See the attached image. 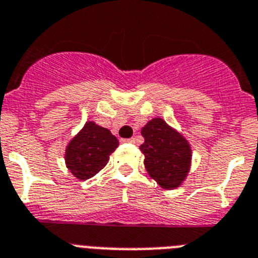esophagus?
I'll list each match as a JSON object with an SVG mask.
<instances>
[{
    "label": "esophagus",
    "mask_w": 258,
    "mask_h": 258,
    "mask_svg": "<svg viewBox=\"0 0 258 258\" xmlns=\"http://www.w3.org/2000/svg\"><path fill=\"white\" fill-rule=\"evenodd\" d=\"M122 142L123 143H130V144H134V143H135V139H134V138H131V139H123Z\"/></svg>",
    "instance_id": "1"
}]
</instances>
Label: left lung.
Returning <instances> with one entry per match:
<instances>
[{"label":"left lung","instance_id":"obj_1","mask_svg":"<svg viewBox=\"0 0 258 258\" xmlns=\"http://www.w3.org/2000/svg\"><path fill=\"white\" fill-rule=\"evenodd\" d=\"M147 172L162 189L173 190L182 185L191 166V147L185 136L161 118H153L142 128Z\"/></svg>","mask_w":258,"mask_h":258}]
</instances>
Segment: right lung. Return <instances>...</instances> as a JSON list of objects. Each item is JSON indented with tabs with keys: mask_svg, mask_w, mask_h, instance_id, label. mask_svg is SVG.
I'll use <instances>...</instances> for the list:
<instances>
[{
	"mask_svg": "<svg viewBox=\"0 0 258 258\" xmlns=\"http://www.w3.org/2000/svg\"><path fill=\"white\" fill-rule=\"evenodd\" d=\"M118 146V139L109 130L89 120L67 146V168L80 181L92 178L105 168Z\"/></svg>",
	"mask_w": 258,
	"mask_h": 258,
	"instance_id": "1",
	"label": "right lung"
}]
</instances>
